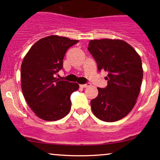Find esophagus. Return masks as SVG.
Wrapping results in <instances>:
<instances>
[{
	"mask_svg": "<svg viewBox=\"0 0 160 160\" xmlns=\"http://www.w3.org/2000/svg\"><path fill=\"white\" fill-rule=\"evenodd\" d=\"M90 86V84L89 83H86V84H80V86L81 88H86V87H87V86Z\"/></svg>",
	"mask_w": 160,
	"mask_h": 160,
	"instance_id": "obj_1",
	"label": "esophagus"
}]
</instances>
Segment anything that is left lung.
Listing matches in <instances>:
<instances>
[{"label": "left lung", "instance_id": "1", "mask_svg": "<svg viewBox=\"0 0 160 160\" xmlns=\"http://www.w3.org/2000/svg\"><path fill=\"white\" fill-rule=\"evenodd\" d=\"M88 50L98 71L108 72L107 87H98V96L90 102L92 113L105 122L120 120L132 110L140 92L141 57L131 45L120 39L91 40Z\"/></svg>", "mask_w": 160, "mask_h": 160}]
</instances>
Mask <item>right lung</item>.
Segmentation results:
<instances>
[{
    "mask_svg": "<svg viewBox=\"0 0 160 160\" xmlns=\"http://www.w3.org/2000/svg\"><path fill=\"white\" fill-rule=\"evenodd\" d=\"M66 37L41 38L31 47L21 65V88L27 104L42 120L56 121L68 114L70 96L79 89L77 82L55 78L62 68L66 51L78 43Z\"/></svg>",
    "mask_w": 160,
    "mask_h": 160,
    "instance_id": "obj_1",
    "label": "right lung"
}]
</instances>
